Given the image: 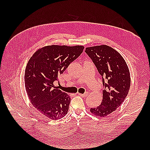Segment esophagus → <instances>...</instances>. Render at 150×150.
Here are the masks:
<instances>
[{"label":"esophagus","mask_w":150,"mask_h":150,"mask_svg":"<svg viewBox=\"0 0 150 150\" xmlns=\"http://www.w3.org/2000/svg\"><path fill=\"white\" fill-rule=\"evenodd\" d=\"M77 94H78L79 95H80V96H81V97H87L88 95V92H86V93H84V94H82V93H78Z\"/></svg>","instance_id":"obj_1"}]
</instances>
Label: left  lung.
Instances as JSON below:
<instances>
[{
	"mask_svg": "<svg viewBox=\"0 0 150 150\" xmlns=\"http://www.w3.org/2000/svg\"><path fill=\"white\" fill-rule=\"evenodd\" d=\"M85 52L102 76L104 87L101 104L91 108L90 112L106 117L122 104L128 93L131 83L128 67L120 54L107 45L86 47Z\"/></svg>",
	"mask_w": 150,
	"mask_h": 150,
	"instance_id": "8db88e82",
	"label": "left lung"
}]
</instances>
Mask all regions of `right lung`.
I'll use <instances>...</instances> for the list:
<instances>
[{"instance_id":"obj_1","label":"right lung","mask_w":150,"mask_h":150,"mask_svg":"<svg viewBox=\"0 0 150 150\" xmlns=\"http://www.w3.org/2000/svg\"><path fill=\"white\" fill-rule=\"evenodd\" d=\"M84 48L83 46H46L37 50L27 64L24 83L28 98L38 111L50 119H60L68 113L71 98L53 82Z\"/></svg>"}]
</instances>
